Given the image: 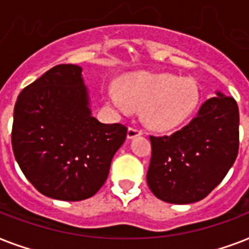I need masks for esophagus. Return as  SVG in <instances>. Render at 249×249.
<instances>
[{"instance_id": "obj_1", "label": "esophagus", "mask_w": 249, "mask_h": 249, "mask_svg": "<svg viewBox=\"0 0 249 249\" xmlns=\"http://www.w3.org/2000/svg\"><path fill=\"white\" fill-rule=\"evenodd\" d=\"M142 134V130H141L138 126H130V128L128 129V134H126V137H128V140H133V138H136V137L141 136Z\"/></svg>"}]
</instances>
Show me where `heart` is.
Returning a JSON list of instances; mask_svg holds the SVG:
<instances>
[{"instance_id":"heart-1","label":"heart","mask_w":249,"mask_h":249,"mask_svg":"<svg viewBox=\"0 0 249 249\" xmlns=\"http://www.w3.org/2000/svg\"><path fill=\"white\" fill-rule=\"evenodd\" d=\"M117 89L106 94L108 105L120 115H128L132 108H143L144 124L160 133L181 128L199 103L196 84L172 73L133 72L119 80Z\"/></svg>"}]
</instances>
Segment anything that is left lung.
<instances>
[{
  "mask_svg": "<svg viewBox=\"0 0 249 249\" xmlns=\"http://www.w3.org/2000/svg\"><path fill=\"white\" fill-rule=\"evenodd\" d=\"M147 185L160 200L190 204L204 199L231 168L239 150V109L217 91L172 136L152 137Z\"/></svg>",
  "mask_w": 249,
  "mask_h": 249,
  "instance_id": "obj_1",
  "label": "left lung"
}]
</instances>
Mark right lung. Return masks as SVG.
<instances>
[{
    "label": "right lung",
    "instance_id": "1",
    "mask_svg": "<svg viewBox=\"0 0 249 249\" xmlns=\"http://www.w3.org/2000/svg\"><path fill=\"white\" fill-rule=\"evenodd\" d=\"M81 72L75 64L53 67L21 90L14 108V156L37 191L56 200L93 196L128 132L91 115Z\"/></svg>",
    "mask_w": 249,
    "mask_h": 249
}]
</instances>
